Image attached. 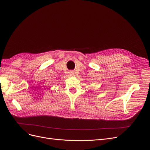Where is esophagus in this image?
<instances>
[{"mask_svg":"<svg viewBox=\"0 0 150 150\" xmlns=\"http://www.w3.org/2000/svg\"><path fill=\"white\" fill-rule=\"evenodd\" d=\"M69 73V74L70 75H75V72H74V71H73V70H70Z\"/></svg>","mask_w":150,"mask_h":150,"instance_id":"obj_1","label":"esophagus"}]
</instances>
